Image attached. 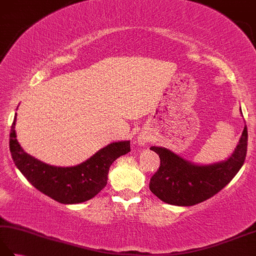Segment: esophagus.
<instances>
[{"mask_svg": "<svg viewBox=\"0 0 256 256\" xmlns=\"http://www.w3.org/2000/svg\"><path fill=\"white\" fill-rule=\"evenodd\" d=\"M140 144H143V145H144V142H145V140H140Z\"/></svg>", "mask_w": 256, "mask_h": 256, "instance_id": "34e87169", "label": "esophagus"}]
</instances>
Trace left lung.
Listing matches in <instances>:
<instances>
[{"label":"left lung","instance_id":"1","mask_svg":"<svg viewBox=\"0 0 256 256\" xmlns=\"http://www.w3.org/2000/svg\"><path fill=\"white\" fill-rule=\"evenodd\" d=\"M150 150L160 160L158 170L150 178V192L166 204L189 206L214 197L240 170L248 150V128L246 125L229 158L211 165L192 164L164 148L152 146Z\"/></svg>","mask_w":256,"mask_h":256}]
</instances>
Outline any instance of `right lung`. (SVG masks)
Segmentation results:
<instances>
[{"label": "right lung", "instance_id": "add662e5", "mask_svg": "<svg viewBox=\"0 0 256 256\" xmlns=\"http://www.w3.org/2000/svg\"><path fill=\"white\" fill-rule=\"evenodd\" d=\"M15 122L16 114L10 133V150L16 167L37 190L64 204L84 202L99 194L108 182L112 162L131 150L130 140L116 142L77 166H50L20 148L16 140Z\"/></svg>", "mask_w": 256, "mask_h": 256}]
</instances>
